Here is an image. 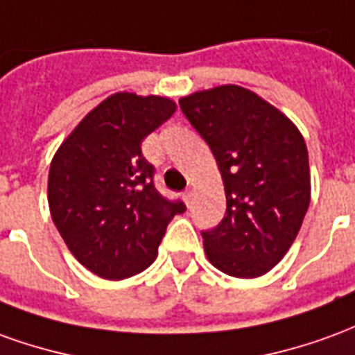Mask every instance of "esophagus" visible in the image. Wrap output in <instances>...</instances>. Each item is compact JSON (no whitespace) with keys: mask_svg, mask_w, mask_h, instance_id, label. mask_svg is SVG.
Wrapping results in <instances>:
<instances>
[{"mask_svg":"<svg viewBox=\"0 0 355 355\" xmlns=\"http://www.w3.org/2000/svg\"><path fill=\"white\" fill-rule=\"evenodd\" d=\"M182 198H184L186 205H190V203H192V190H186L184 194H182Z\"/></svg>","mask_w":355,"mask_h":355,"instance_id":"1","label":"esophagus"}]
</instances>
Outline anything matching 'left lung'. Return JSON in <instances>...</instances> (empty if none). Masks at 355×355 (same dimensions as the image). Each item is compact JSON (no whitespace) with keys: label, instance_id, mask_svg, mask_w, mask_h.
<instances>
[{"label":"left lung","instance_id":"1","mask_svg":"<svg viewBox=\"0 0 355 355\" xmlns=\"http://www.w3.org/2000/svg\"><path fill=\"white\" fill-rule=\"evenodd\" d=\"M178 103L211 148L227 196L225 219L202 232L205 255L230 277H261L288 252L309 207L304 136L282 111L236 84Z\"/></svg>","mask_w":355,"mask_h":355}]
</instances>
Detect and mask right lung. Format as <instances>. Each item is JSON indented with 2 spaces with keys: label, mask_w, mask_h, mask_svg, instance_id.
<instances>
[{
  "label": "right lung",
  "mask_w": 355,
  "mask_h": 355,
  "mask_svg": "<svg viewBox=\"0 0 355 355\" xmlns=\"http://www.w3.org/2000/svg\"><path fill=\"white\" fill-rule=\"evenodd\" d=\"M177 111L161 96L117 92L76 125L51 159V219L80 263L107 281L142 272L171 219L186 209L153 186L142 140Z\"/></svg>",
  "instance_id": "1"
}]
</instances>
